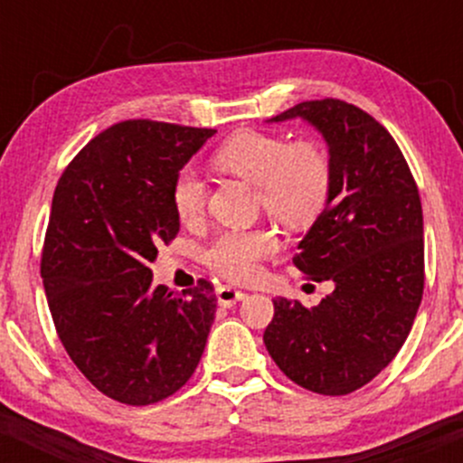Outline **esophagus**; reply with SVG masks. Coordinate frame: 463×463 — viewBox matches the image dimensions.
Wrapping results in <instances>:
<instances>
[{"instance_id":"1","label":"esophagus","mask_w":463,"mask_h":463,"mask_svg":"<svg viewBox=\"0 0 463 463\" xmlns=\"http://www.w3.org/2000/svg\"><path fill=\"white\" fill-rule=\"evenodd\" d=\"M215 294H217V302L224 307H232L235 302L246 298V291L237 289V287H231V285H220Z\"/></svg>"}]
</instances>
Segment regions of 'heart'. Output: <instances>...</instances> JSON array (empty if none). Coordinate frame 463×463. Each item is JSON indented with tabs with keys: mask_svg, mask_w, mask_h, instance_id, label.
<instances>
[{
	"mask_svg": "<svg viewBox=\"0 0 463 463\" xmlns=\"http://www.w3.org/2000/svg\"><path fill=\"white\" fill-rule=\"evenodd\" d=\"M213 163L224 172L257 184L261 204L287 224H305L326 206L333 189V167L326 152L311 141H287L261 130H241L222 143ZM172 202L183 224H195L206 209V183L191 165L178 169ZM280 252L274 228L224 231L202 252L213 272L235 283H248L261 272V263Z\"/></svg>",
	"mask_w": 463,
	"mask_h": 463,
	"instance_id": "1",
	"label": "heart"
}]
</instances>
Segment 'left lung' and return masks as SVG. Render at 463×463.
Listing matches in <instances>:
<instances>
[{"instance_id":"1","label":"left lung","mask_w":463,"mask_h":463,"mask_svg":"<svg viewBox=\"0 0 463 463\" xmlns=\"http://www.w3.org/2000/svg\"><path fill=\"white\" fill-rule=\"evenodd\" d=\"M302 117L328 143L333 189L302 239L296 268L333 280L317 307L274 298L268 353L296 385L346 396L370 383L405 344L424 291L422 204L394 137L344 99H309L272 117Z\"/></svg>"}]
</instances>
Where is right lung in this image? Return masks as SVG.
<instances>
[{
	"label": "right lung",
	"instance_id": "right-lung-1",
	"mask_svg": "<svg viewBox=\"0 0 463 463\" xmlns=\"http://www.w3.org/2000/svg\"><path fill=\"white\" fill-rule=\"evenodd\" d=\"M213 128L126 119L93 137L58 178L41 279L76 368L104 396L141 407L191 379L217 298L200 279L152 287L158 243L176 239L172 183Z\"/></svg>",
	"mask_w": 463,
	"mask_h": 463
}]
</instances>
